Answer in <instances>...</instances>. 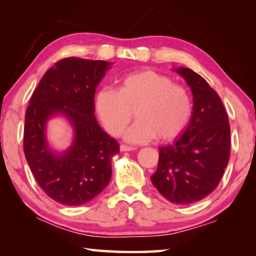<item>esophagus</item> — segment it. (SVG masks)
Masks as SVG:
<instances>
[{
	"label": "esophagus",
	"instance_id": "34e87169",
	"mask_svg": "<svg viewBox=\"0 0 256 256\" xmlns=\"http://www.w3.org/2000/svg\"><path fill=\"white\" fill-rule=\"evenodd\" d=\"M131 150H136V146L120 144V151H131Z\"/></svg>",
	"mask_w": 256,
	"mask_h": 256
}]
</instances>
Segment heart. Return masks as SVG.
Masks as SVG:
<instances>
[{"instance_id":"obj_1","label":"heart","mask_w":256,"mask_h":256,"mask_svg":"<svg viewBox=\"0 0 256 256\" xmlns=\"http://www.w3.org/2000/svg\"><path fill=\"white\" fill-rule=\"evenodd\" d=\"M94 105L104 126L114 136L126 128L134 112L136 122L125 133L131 142L149 141L154 136L159 141L172 140L192 115L188 89L152 70L128 73L118 80V90L100 89Z\"/></svg>"}]
</instances>
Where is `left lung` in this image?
I'll return each mask as SVG.
<instances>
[{
    "label": "left lung",
    "mask_w": 256,
    "mask_h": 256,
    "mask_svg": "<svg viewBox=\"0 0 256 256\" xmlns=\"http://www.w3.org/2000/svg\"><path fill=\"white\" fill-rule=\"evenodd\" d=\"M175 71L192 90V118L175 144L159 148L151 180L168 201L190 204L209 196L222 180L230 157V126L216 90L190 68Z\"/></svg>",
    "instance_id": "obj_1"
}]
</instances>
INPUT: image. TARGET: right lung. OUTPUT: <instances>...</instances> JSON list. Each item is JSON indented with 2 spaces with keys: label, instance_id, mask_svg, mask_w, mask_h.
I'll list each match as a JSON object with an SVG mask.
<instances>
[{
  "label": "right lung",
  "instance_id": "1",
  "mask_svg": "<svg viewBox=\"0 0 256 256\" xmlns=\"http://www.w3.org/2000/svg\"><path fill=\"white\" fill-rule=\"evenodd\" d=\"M110 63L66 58L46 71L26 110L24 151L42 190L54 201L81 206L110 183L112 157L120 144L94 118L96 86ZM62 112L75 128V141L66 153L54 155L46 146V122Z\"/></svg>",
  "mask_w": 256,
  "mask_h": 256
}]
</instances>
